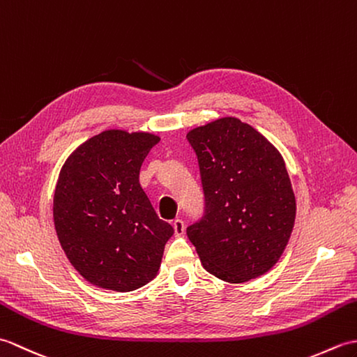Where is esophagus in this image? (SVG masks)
Instances as JSON below:
<instances>
[{"instance_id": "esophagus-1", "label": "esophagus", "mask_w": 357, "mask_h": 357, "mask_svg": "<svg viewBox=\"0 0 357 357\" xmlns=\"http://www.w3.org/2000/svg\"><path fill=\"white\" fill-rule=\"evenodd\" d=\"M172 225H173V230H174V236H183V234H184V221H183V219H174Z\"/></svg>"}]
</instances>
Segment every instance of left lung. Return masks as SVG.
<instances>
[{
	"label": "left lung",
	"instance_id": "1",
	"mask_svg": "<svg viewBox=\"0 0 357 357\" xmlns=\"http://www.w3.org/2000/svg\"><path fill=\"white\" fill-rule=\"evenodd\" d=\"M206 215L187 236L210 275L242 284L265 275L291 236L296 199L279 150L247 123L218 118L192 128Z\"/></svg>",
	"mask_w": 357,
	"mask_h": 357
}]
</instances>
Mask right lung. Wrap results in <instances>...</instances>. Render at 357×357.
<instances>
[{
  "mask_svg": "<svg viewBox=\"0 0 357 357\" xmlns=\"http://www.w3.org/2000/svg\"><path fill=\"white\" fill-rule=\"evenodd\" d=\"M149 132L109 128L66 159L53 195V222L67 259L87 282L133 291L161 267L173 234L139 184L149 151L159 142Z\"/></svg>",
  "mask_w": 357,
  "mask_h": 357,
  "instance_id": "obj_1",
  "label": "right lung"
}]
</instances>
